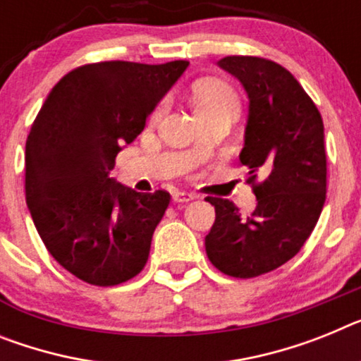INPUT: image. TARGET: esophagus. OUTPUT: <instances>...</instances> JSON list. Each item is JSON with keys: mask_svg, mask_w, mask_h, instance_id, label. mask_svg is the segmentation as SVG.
Masks as SVG:
<instances>
[{"mask_svg": "<svg viewBox=\"0 0 361 361\" xmlns=\"http://www.w3.org/2000/svg\"><path fill=\"white\" fill-rule=\"evenodd\" d=\"M197 195H193V193H188V192H175L173 193V202H177V204H180V202H190L193 201Z\"/></svg>", "mask_w": 361, "mask_h": 361, "instance_id": "esophagus-1", "label": "esophagus"}]
</instances>
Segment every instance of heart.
Listing matches in <instances>:
<instances>
[{"mask_svg":"<svg viewBox=\"0 0 361 361\" xmlns=\"http://www.w3.org/2000/svg\"><path fill=\"white\" fill-rule=\"evenodd\" d=\"M193 106L195 113L212 109H237V98L233 91L223 82H201L193 87Z\"/></svg>","mask_w":361,"mask_h":361,"instance_id":"b5f03b06","label":"heart"}]
</instances>
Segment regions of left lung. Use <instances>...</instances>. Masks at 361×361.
Masks as SVG:
<instances>
[{
	"mask_svg": "<svg viewBox=\"0 0 361 361\" xmlns=\"http://www.w3.org/2000/svg\"><path fill=\"white\" fill-rule=\"evenodd\" d=\"M217 66L248 97L239 160L250 168L257 206L243 217L226 199L206 197L215 223L204 245L215 269L246 279L285 264L312 233L327 192L325 135L318 107L285 67L257 56H226Z\"/></svg>",
	"mask_w": 361,
	"mask_h": 361,
	"instance_id": "1",
	"label": "left lung"
}]
</instances>
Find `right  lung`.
<instances>
[{
	"instance_id": "right-lung-1",
	"label": "right lung",
	"mask_w": 361,
	"mask_h": 361,
	"mask_svg": "<svg viewBox=\"0 0 361 361\" xmlns=\"http://www.w3.org/2000/svg\"><path fill=\"white\" fill-rule=\"evenodd\" d=\"M190 61H100L71 71L43 102L25 144V197L49 254L97 286L144 269L169 193H138L109 177L126 144Z\"/></svg>"
}]
</instances>
